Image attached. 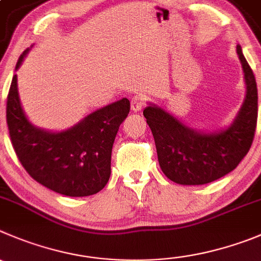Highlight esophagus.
<instances>
[{
  "label": "esophagus",
  "instance_id": "obj_1",
  "mask_svg": "<svg viewBox=\"0 0 261 261\" xmlns=\"http://www.w3.org/2000/svg\"><path fill=\"white\" fill-rule=\"evenodd\" d=\"M145 105H146V100L142 97V96H140V95L133 96L132 100H130V108H132V110L135 111V113L142 110L143 106H145Z\"/></svg>",
  "mask_w": 261,
  "mask_h": 261
}]
</instances>
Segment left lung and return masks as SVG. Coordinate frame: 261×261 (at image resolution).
I'll return each mask as SVG.
<instances>
[{"label": "left lung", "mask_w": 261, "mask_h": 261, "mask_svg": "<svg viewBox=\"0 0 261 261\" xmlns=\"http://www.w3.org/2000/svg\"><path fill=\"white\" fill-rule=\"evenodd\" d=\"M246 81V98L234 123L219 133H198L158 106L143 110L164 174L179 185H206L232 172L252 145L257 123V87L252 69L237 46Z\"/></svg>", "instance_id": "8db88e82"}]
</instances>
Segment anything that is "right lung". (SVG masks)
<instances>
[{
  "label": "right lung",
  "mask_w": 261,
  "mask_h": 261,
  "mask_svg": "<svg viewBox=\"0 0 261 261\" xmlns=\"http://www.w3.org/2000/svg\"><path fill=\"white\" fill-rule=\"evenodd\" d=\"M25 54L19 58L16 69ZM129 110V100L121 98L89 114L68 130L46 132L32 125L24 115L14 75L7 95L6 121L15 153L34 180L61 195L83 197L95 195L108 183L111 148Z\"/></svg>",
  "instance_id": "obj_1"
}]
</instances>
